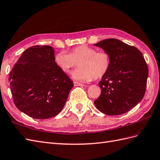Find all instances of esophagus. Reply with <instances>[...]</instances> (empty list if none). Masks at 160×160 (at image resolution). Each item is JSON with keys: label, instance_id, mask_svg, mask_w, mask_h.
Segmentation results:
<instances>
[{"label": "esophagus", "instance_id": "esophagus-1", "mask_svg": "<svg viewBox=\"0 0 160 160\" xmlns=\"http://www.w3.org/2000/svg\"><path fill=\"white\" fill-rule=\"evenodd\" d=\"M73 84H74L75 87H79V86H83L82 84H81V83L78 82H73Z\"/></svg>", "mask_w": 160, "mask_h": 160}]
</instances>
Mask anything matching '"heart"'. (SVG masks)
Wrapping results in <instances>:
<instances>
[{
    "label": "heart",
    "instance_id": "1",
    "mask_svg": "<svg viewBox=\"0 0 160 160\" xmlns=\"http://www.w3.org/2000/svg\"><path fill=\"white\" fill-rule=\"evenodd\" d=\"M56 65L65 73L79 64L80 68L72 73L73 79L88 82L92 78L99 79L108 73L111 60L107 52H97L95 48L81 45L72 48L69 53L59 52L55 55Z\"/></svg>",
    "mask_w": 160,
    "mask_h": 160
}]
</instances>
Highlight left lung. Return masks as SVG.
Segmentation results:
<instances>
[{
    "label": "left lung",
    "mask_w": 160,
    "mask_h": 160,
    "mask_svg": "<svg viewBox=\"0 0 160 160\" xmlns=\"http://www.w3.org/2000/svg\"><path fill=\"white\" fill-rule=\"evenodd\" d=\"M94 45L103 49L111 60L108 73L99 83L101 95L94 103L107 115L128 112L145 95L149 71L142 54L136 47L115 38Z\"/></svg>",
    "instance_id": "8db88e82"
}]
</instances>
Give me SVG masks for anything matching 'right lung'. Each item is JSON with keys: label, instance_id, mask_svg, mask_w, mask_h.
Masks as SVG:
<instances>
[{"label": "right lung", "instance_id": "obj_1", "mask_svg": "<svg viewBox=\"0 0 160 160\" xmlns=\"http://www.w3.org/2000/svg\"><path fill=\"white\" fill-rule=\"evenodd\" d=\"M51 46H34L24 51L9 73L14 103L35 119H48L63 109L73 81L57 66Z\"/></svg>", "mask_w": 160, "mask_h": 160}]
</instances>
